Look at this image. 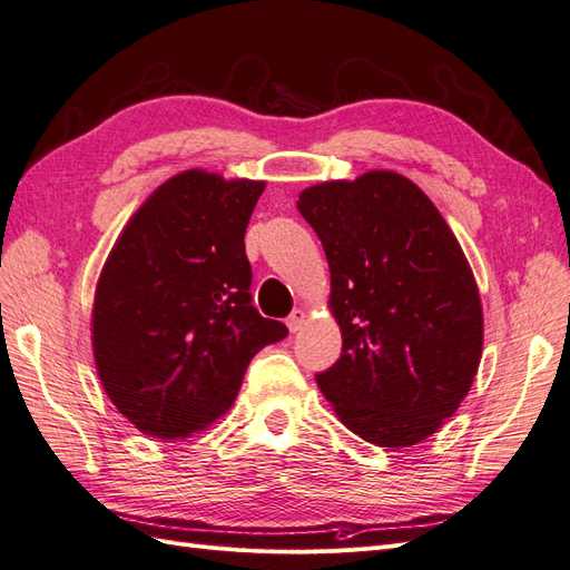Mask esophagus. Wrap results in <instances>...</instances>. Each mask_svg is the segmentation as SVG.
Masks as SVG:
<instances>
[{
  "mask_svg": "<svg viewBox=\"0 0 570 570\" xmlns=\"http://www.w3.org/2000/svg\"><path fill=\"white\" fill-rule=\"evenodd\" d=\"M285 323L289 327V333H299L302 327H304V323H306V312H302V308H295V312L287 316Z\"/></svg>",
  "mask_w": 570,
  "mask_h": 570,
  "instance_id": "34e87169",
  "label": "esophagus"
}]
</instances>
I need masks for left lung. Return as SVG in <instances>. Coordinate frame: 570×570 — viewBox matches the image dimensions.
I'll return each instance as SVG.
<instances>
[{
	"mask_svg": "<svg viewBox=\"0 0 570 570\" xmlns=\"http://www.w3.org/2000/svg\"><path fill=\"white\" fill-rule=\"evenodd\" d=\"M331 266L337 364L316 375L352 433L411 446L469 394L482 356V306L452 228L394 170L306 187L297 202Z\"/></svg>",
	"mask_w": 570,
	"mask_h": 570,
	"instance_id": "8db88e82",
	"label": "left lung"
}]
</instances>
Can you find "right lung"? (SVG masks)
Here are the masks:
<instances>
[{"label": "right lung", "instance_id": "obj_1", "mask_svg": "<svg viewBox=\"0 0 570 570\" xmlns=\"http://www.w3.org/2000/svg\"><path fill=\"white\" fill-rule=\"evenodd\" d=\"M264 180L168 178L99 273L92 352L107 396L145 435L185 440L226 413L249 361L287 335L249 295L245 230Z\"/></svg>", "mask_w": 570, "mask_h": 570}]
</instances>
